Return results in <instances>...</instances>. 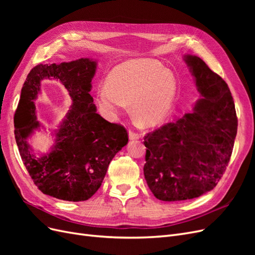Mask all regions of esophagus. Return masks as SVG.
<instances>
[{
	"label": "esophagus",
	"instance_id": "34e87169",
	"mask_svg": "<svg viewBox=\"0 0 255 255\" xmlns=\"http://www.w3.org/2000/svg\"><path fill=\"white\" fill-rule=\"evenodd\" d=\"M128 138H129V140H137V139H139L140 136H139V134L134 133V132H132V130H129Z\"/></svg>",
	"mask_w": 255,
	"mask_h": 255
}]
</instances>
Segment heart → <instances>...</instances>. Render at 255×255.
Here are the masks:
<instances>
[{"mask_svg": "<svg viewBox=\"0 0 255 255\" xmlns=\"http://www.w3.org/2000/svg\"><path fill=\"white\" fill-rule=\"evenodd\" d=\"M177 91L174 74L158 60L137 58L116 66L106 79V86L97 91V104L105 117L116 121L128 111L145 126L154 127L170 114Z\"/></svg>", "mask_w": 255, "mask_h": 255, "instance_id": "heart-1", "label": "heart"}]
</instances>
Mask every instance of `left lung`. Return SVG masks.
Instances as JSON below:
<instances>
[{"mask_svg": "<svg viewBox=\"0 0 255 255\" xmlns=\"http://www.w3.org/2000/svg\"><path fill=\"white\" fill-rule=\"evenodd\" d=\"M200 98L192 113L144 137L143 174L161 201H183L212 190L229 164L237 117L227 83L195 55H184Z\"/></svg>", "mask_w": 255, "mask_h": 255, "instance_id": "1", "label": "left lung"}]
</instances>
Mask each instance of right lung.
<instances>
[{
  "label": "right lung",
  "instance_id": "obj_1",
  "mask_svg": "<svg viewBox=\"0 0 255 255\" xmlns=\"http://www.w3.org/2000/svg\"><path fill=\"white\" fill-rule=\"evenodd\" d=\"M98 61L80 58L69 63L37 65L28 73L14 114V136L23 164L44 195L65 201H86L101 186L107 168L128 141L127 129L97 114L90 96ZM64 85L73 104L51 134L54 143L44 154L35 153L28 139L43 126L34 101L43 79Z\"/></svg>",
  "mask_w": 255,
  "mask_h": 255
}]
</instances>
